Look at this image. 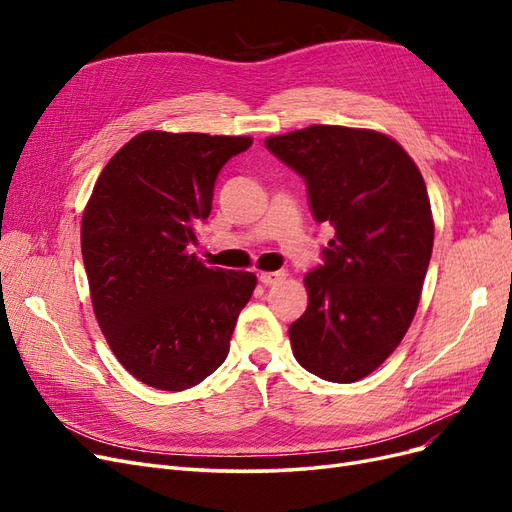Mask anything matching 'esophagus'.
I'll use <instances>...</instances> for the list:
<instances>
[{
    "label": "esophagus",
    "mask_w": 512,
    "mask_h": 512,
    "mask_svg": "<svg viewBox=\"0 0 512 512\" xmlns=\"http://www.w3.org/2000/svg\"><path fill=\"white\" fill-rule=\"evenodd\" d=\"M258 280L265 286H275V284H280L282 280H286V271H262L258 275Z\"/></svg>",
    "instance_id": "1"
}]
</instances>
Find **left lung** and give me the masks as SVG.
Segmentation results:
<instances>
[{
	"instance_id": "left-lung-1",
	"label": "left lung",
	"mask_w": 512,
	"mask_h": 512,
	"mask_svg": "<svg viewBox=\"0 0 512 512\" xmlns=\"http://www.w3.org/2000/svg\"><path fill=\"white\" fill-rule=\"evenodd\" d=\"M265 145L305 179L316 222L335 228L303 280L307 309L288 329L294 359L322 380L356 382L389 359L416 314L433 247L427 185L376 130L309 126Z\"/></svg>"
}]
</instances>
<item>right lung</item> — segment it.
<instances>
[{
    "label": "right lung",
    "mask_w": 512,
    "mask_h": 512,
    "mask_svg": "<svg viewBox=\"0 0 512 512\" xmlns=\"http://www.w3.org/2000/svg\"><path fill=\"white\" fill-rule=\"evenodd\" d=\"M250 136L147 130L108 160L83 211L91 305L117 361L153 389L211 376L256 275L207 267L188 252L211 213L222 166Z\"/></svg>",
    "instance_id": "obj_1"
}]
</instances>
